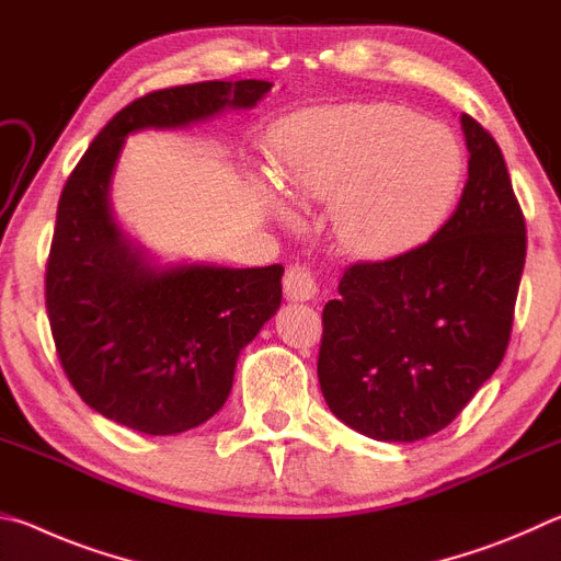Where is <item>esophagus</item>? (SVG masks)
<instances>
[{
  "mask_svg": "<svg viewBox=\"0 0 561 561\" xmlns=\"http://www.w3.org/2000/svg\"><path fill=\"white\" fill-rule=\"evenodd\" d=\"M317 294H319V284L309 267L297 264V267H291L287 274H284V297L289 301H314Z\"/></svg>",
  "mask_w": 561,
  "mask_h": 561,
  "instance_id": "34e87169",
  "label": "esophagus"
}]
</instances>
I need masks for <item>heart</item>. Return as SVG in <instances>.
Masks as SVG:
<instances>
[{
    "mask_svg": "<svg viewBox=\"0 0 561 561\" xmlns=\"http://www.w3.org/2000/svg\"><path fill=\"white\" fill-rule=\"evenodd\" d=\"M274 173L294 197L334 201V232L351 252L388 254L445 220L465 156L440 123L393 103H356L289 121Z\"/></svg>",
    "mask_w": 561,
    "mask_h": 561,
    "instance_id": "obj_1",
    "label": "heart"
}]
</instances>
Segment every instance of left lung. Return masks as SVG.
<instances>
[{
  "label": "left lung",
  "instance_id": "1",
  "mask_svg": "<svg viewBox=\"0 0 561 561\" xmlns=\"http://www.w3.org/2000/svg\"><path fill=\"white\" fill-rule=\"evenodd\" d=\"M468 183L415 250L360 262L324 307L319 383L341 423L415 443L453 423L505 356L525 270V217L495 138L460 116Z\"/></svg>",
  "mask_w": 561,
  "mask_h": 561
}]
</instances>
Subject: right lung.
Returning a JSON list of instances; mask_svg holds the SVG:
<instances>
[{
	"label": "right lung",
	"instance_id": "right-lung-1",
	"mask_svg": "<svg viewBox=\"0 0 561 561\" xmlns=\"http://www.w3.org/2000/svg\"><path fill=\"white\" fill-rule=\"evenodd\" d=\"M274 83L203 81L118 111L66 180L46 264V311L76 393L146 435L197 428L232 391L240 351L277 314L282 264L160 262L126 232L111 183L126 138L254 108Z\"/></svg>",
	"mask_w": 561,
	"mask_h": 561
}]
</instances>
